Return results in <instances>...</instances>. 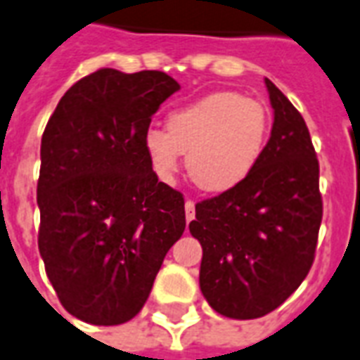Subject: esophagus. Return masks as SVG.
<instances>
[{
	"instance_id": "obj_1",
	"label": "esophagus",
	"mask_w": 360,
	"mask_h": 360,
	"mask_svg": "<svg viewBox=\"0 0 360 360\" xmlns=\"http://www.w3.org/2000/svg\"><path fill=\"white\" fill-rule=\"evenodd\" d=\"M185 214H187V221L194 219V202L193 200L185 202Z\"/></svg>"
}]
</instances>
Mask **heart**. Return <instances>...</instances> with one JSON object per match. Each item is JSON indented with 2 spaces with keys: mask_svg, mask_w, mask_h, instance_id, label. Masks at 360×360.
<instances>
[{
  "mask_svg": "<svg viewBox=\"0 0 360 360\" xmlns=\"http://www.w3.org/2000/svg\"><path fill=\"white\" fill-rule=\"evenodd\" d=\"M271 112L262 101L219 91L167 116V131L148 127L143 146L160 181L172 183L187 156L191 179L225 193L254 172L269 139Z\"/></svg>",
  "mask_w": 360,
  "mask_h": 360,
  "instance_id": "heart-1",
  "label": "heart"
}]
</instances>
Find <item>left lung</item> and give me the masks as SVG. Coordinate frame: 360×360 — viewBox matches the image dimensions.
Instances as JSON below:
<instances>
[{
    "mask_svg": "<svg viewBox=\"0 0 360 360\" xmlns=\"http://www.w3.org/2000/svg\"><path fill=\"white\" fill-rule=\"evenodd\" d=\"M271 137L254 172L196 204L200 290L229 319H257L294 294L315 259L322 221L319 160L305 120L271 79Z\"/></svg>",
    "mask_w": 360,
    "mask_h": 360,
    "instance_id": "left-lung-1",
    "label": "left lung"
}]
</instances>
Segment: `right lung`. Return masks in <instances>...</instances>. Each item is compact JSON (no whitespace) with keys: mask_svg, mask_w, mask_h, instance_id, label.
<instances>
[{"mask_svg":"<svg viewBox=\"0 0 360 360\" xmlns=\"http://www.w3.org/2000/svg\"><path fill=\"white\" fill-rule=\"evenodd\" d=\"M179 84L160 70L101 68L58 101L41 137L38 246L63 307L98 326L131 321L185 231V198L143 146Z\"/></svg>","mask_w":360,"mask_h":360,"instance_id":"right-lung-1","label":"right lung"}]
</instances>
